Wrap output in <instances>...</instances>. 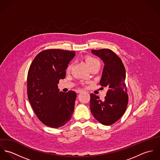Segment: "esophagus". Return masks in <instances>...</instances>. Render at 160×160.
<instances>
[{"label":"esophagus","instance_id":"esophagus-1","mask_svg":"<svg viewBox=\"0 0 160 160\" xmlns=\"http://www.w3.org/2000/svg\"><path fill=\"white\" fill-rule=\"evenodd\" d=\"M82 91V89H76V92L77 93H80V92H81Z\"/></svg>","mask_w":160,"mask_h":160}]
</instances>
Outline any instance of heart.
Returning a JSON list of instances; mask_svg holds the SVG:
<instances>
[{
    "mask_svg": "<svg viewBox=\"0 0 160 160\" xmlns=\"http://www.w3.org/2000/svg\"><path fill=\"white\" fill-rule=\"evenodd\" d=\"M86 62L88 66L89 67V68L92 67L95 65L100 64L99 61L97 58H93L92 57H87L86 58ZM71 67H72V64L69 63L68 65L67 66V71H69L71 70Z\"/></svg>",
    "mask_w": 160,
    "mask_h": 160,
    "instance_id": "b5f03b06",
    "label": "heart"
}]
</instances>
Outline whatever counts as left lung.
I'll list each match as a JSON object with an SVG mask.
<instances>
[{
    "label": "left lung",
    "instance_id": "left-lung-1",
    "mask_svg": "<svg viewBox=\"0 0 160 160\" xmlns=\"http://www.w3.org/2000/svg\"><path fill=\"white\" fill-rule=\"evenodd\" d=\"M91 52L104 63L100 85L108 89L103 100L93 93L91 94V111L100 123L112 125L122 116L128 106L126 69L120 58L112 50L103 48L91 50Z\"/></svg>",
    "mask_w": 160,
    "mask_h": 160
}]
</instances>
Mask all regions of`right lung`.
<instances>
[{"instance_id": "add662e5", "label": "right lung", "mask_w": 160, "mask_h": 160, "mask_svg": "<svg viewBox=\"0 0 160 160\" xmlns=\"http://www.w3.org/2000/svg\"><path fill=\"white\" fill-rule=\"evenodd\" d=\"M74 56L73 51L48 49L38 53L30 65L28 100L37 117L47 126L62 127L71 118L76 93L60 92L58 84L65 78L67 67Z\"/></svg>"}]
</instances>
